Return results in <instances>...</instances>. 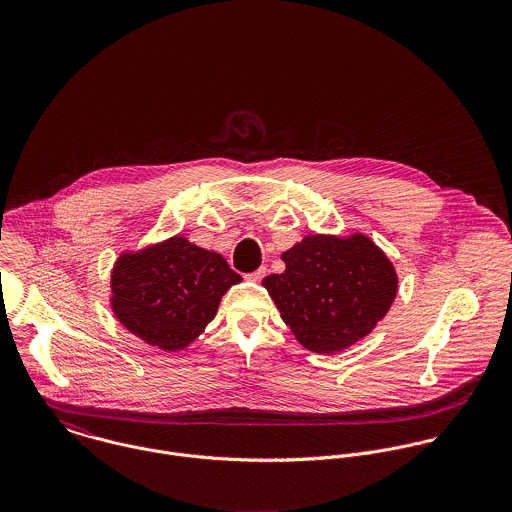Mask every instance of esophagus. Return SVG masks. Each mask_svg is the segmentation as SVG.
<instances>
[{
  "instance_id": "obj_1",
  "label": "esophagus",
  "mask_w": 512,
  "mask_h": 512,
  "mask_svg": "<svg viewBox=\"0 0 512 512\" xmlns=\"http://www.w3.org/2000/svg\"><path fill=\"white\" fill-rule=\"evenodd\" d=\"M264 276H266V268H264V266H260L256 272L246 274V280H250V282H260Z\"/></svg>"
}]
</instances>
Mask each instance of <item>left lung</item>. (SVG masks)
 <instances>
[{"instance_id": "left-lung-1", "label": "left lung", "mask_w": 512, "mask_h": 512, "mask_svg": "<svg viewBox=\"0 0 512 512\" xmlns=\"http://www.w3.org/2000/svg\"><path fill=\"white\" fill-rule=\"evenodd\" d=\"M282 260L284 274L262 284L299 345L317 355L341 353L366 337L398 292L394 264L361 232L305 236Z\"/></svg>"}]
</instances>
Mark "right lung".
Listing matches in <instances>:
<instances>
[{
    "label": "right lung",
    "mask_w": 512,
    "mask_h": 512,
    "mask_svg": "<svg viewBox=\"0 0 512 512\" xmlns=\"http://www.w3.org/2000/svg\"><path fill=\"white\" fill-rule=\"evenodd\" d=\"M110 278L116 319L165 353L187 349L215 319L222 295L242 282L219 252L181 234L122 252Z\"/></svg>",
    "instance_id": "1"
}]
</instances>
